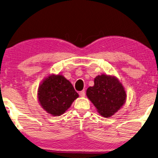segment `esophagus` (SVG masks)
Instances as JSON below:
<instances>
[{
	"label": "esophagus",
	"mask_w": 158,
	"mask_h": 158,
	"mask_svg": "<svg viewBox=\"0 0 158 158\" xmlns=\"http://www.w3.org/2000/svg\"><path fill=\"white\" fill-rule=\"evenodd\" d=\"M79 95L81 97H84L85 96V89L84 90H82L81 92H79Z\"/></svg>",
	"instance_id": "1"
}]
</instances>
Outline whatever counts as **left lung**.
Masks as SVG:
<instances>
[{"mask_svg":"<svg viewBox=\"0 0 158 158\" xmlns=\"http://www.w3.org/2000/svg\"><path fill=\"white\" fill-rule=\"evenodd\" d=\"M94 82V86L87 88V97L101 115L110 118L125 104V87L115 76L106 74L97 76Z\"/></svg>","mask_w":158,"mask_h":158,"instance_id":"left-lung-1","label":"left lung"}]
</instances>
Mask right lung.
Here are the masks:
<instances>
[{
    "instance_id": "right-lung-1",
    "label": "right lung",
    "mask_w": 158,
    "mask_h": 158,
    "mask_svg": "<svg viewBox=\"0 0 158 158\" xmlns=\"http://www.w3.org/2000/svg\"><path fill=\"white\" fill-rule=\"evenodd\" d=\"M37 94L41 107L53 116L64 114L79 97L71 82L61 74L45 77L38 87Z\"/></svg>"
}]
</instances>
